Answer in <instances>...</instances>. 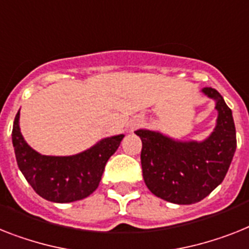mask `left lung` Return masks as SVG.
I'll use <instances>...</instances> for the list:
<instances>
[{"label":"left lung","mask_w":249,"mask_h":249,"mask_svg":"<svg viewBox=\"0 0 249 249\" xmlns=\"http://www.w3.org/2000/svg\"><path fill=\"white\" fill-rule=\"evenodd\" d=\"M216 100V127L202 142L174 141L161 133L137 129L142 141L141 166L145 184L151 194L172 203L200 202L225 178L237 149L231 109L213 88H203Z\"/></svg>","instance_id":"1"}]
</instances>
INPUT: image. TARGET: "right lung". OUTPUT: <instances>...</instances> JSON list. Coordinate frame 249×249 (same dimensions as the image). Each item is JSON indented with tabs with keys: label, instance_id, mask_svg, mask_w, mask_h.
<instances>
[{
	"label": "right lung",
	"instance_id": "obj_1",
	"mask_svg": "<svg viewBox=\"0 0 249 249\" xmlns=\"http://www.w3.org/2000/svg\"><path fill=\"white\" fill-rule=\"evenodd\" d=\"M18 117L20 112L12 127L18 169L39 196L52 202H73L91 195L99 186L107 161L124 137H107L91 149L72 157H47L25 142L18 127Z\"/></svg>",
	"mask_w": 249,
	"mask_h": 249
}]
</instances>
